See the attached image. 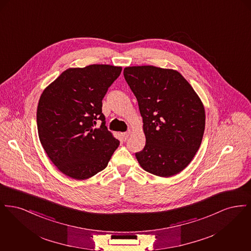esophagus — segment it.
Wrapping results in <instances>:
<instances>
[{
	"label": "esophagus",
	"instance_id": "obj_1",
	"mask_svg": "<svg viewBox=\"0 0 251 251\" xmlns=\"http://www.w3.org/2000/svg\"><path fill=\"white\" fill-rule=\"evenodd\" d=\"M121 138L123 141H126L130 135V131H126V132H121Z\"/></svg>",
	"mask_w": 251,
	"mask_h": 251
}]
</instances>
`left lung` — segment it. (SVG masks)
Segmentation results:
<instances>
[{
    "label": "left lung",
    "mask_w": 251,
    "mask_h": 251,
    "mask_svg": "<svg viewBox=\"0 0 251 251\" xmlns=\"http://www.w3.org/2000/svg\"><path fill=\"white\" fill-rule=\"evenodd\" d=\"M123 74L143 118L146 145L135 153L139 165L159 177L178 174L190 164L202 141L201 100L175 70L132 66Z\"/></svg>",
    "instance_id": "1"
}]
</instances>
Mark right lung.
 Masks as SVG:
<instances>
[{"label":"right lung","mask_w":251,"mask_h":251,"mask_svg":"<svg viewBox=\"0 0 251 251\" xmlns=\"http://www.w3.org/2000/svg\"><path fill=\"white\" fill-rule=\"evenodd\" d=\"M121 67L89 65L70 68L40 96L36 123L50 160L72 179H86L107 167L120 141L105 126L102 99ZM103 122L94 128L96 120Z\"/></svg>","instance_id":"obj_1"}]
</instances>
